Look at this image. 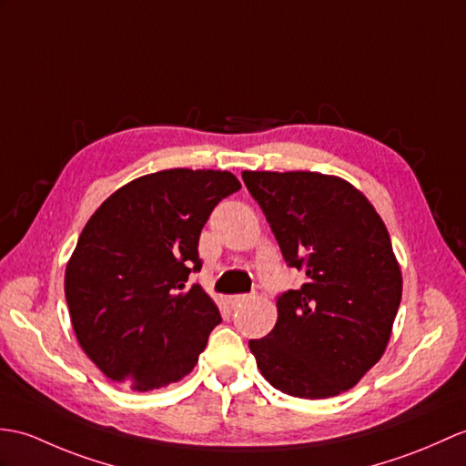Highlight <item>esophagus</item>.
<instances>
[{"instance_id":"1","label":"esophagus","mask_w":466,"mask_h":466,"mask_svg":"<svg viewBox=\"0 0 466 466\" xmlns=\"http://www.w3.org/2000/svg\"><path fill=\"white\" fill-rule=\"evenodd\" d=\"M248 299H250V296H248V294H236V296L226 298V301H228L232 308L238 306V304H242V301H248Z\"/></svg>"}]
</instances>
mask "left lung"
Instances as JSON below:
<instances>
[{
    "label": "left lung",
    "instance_id": "1",
    "mask_svg": "<svg viewBox=\"0 0 466 466\" xmlns=\"http://www.w3.org/2000/svg\"><path fill=\"white\" fill-rule=\"evenodd\" d=\"M286 262L306 284L278 298V321L250 339L278 391L326 399L348 391L381 360L403 278L381 216L361 190L319 172L244 170Z\"/></svg>",
    "mask_w": 466,
    "mask_h": 466
}]
</instances>
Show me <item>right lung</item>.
I'll use <instances>...</instances> for the list:
<instances>
[{
  "mask_svg": "<svg viewBox=\"0 0 466 466\" xmlns=\"http://www.w3.org/2000/svg\"><path fill=\"white\" fill-rule=\"evenodd\" d=\"M242 184L228 170L170 168L115 190L85 224L65 269L73 331L111 381L153 391L180 381L222 321L198 284V238Z\"/></svg>",
  "mask_w": 466,
  "mask_h": 466,
  "instance_id": "obj_1",
  "label": "right lung"
}]
</instances>
